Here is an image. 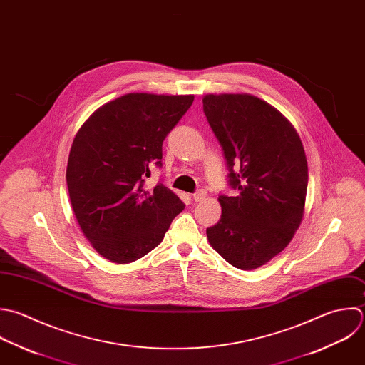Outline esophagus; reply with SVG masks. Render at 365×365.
Instances as JSON below:
<instances>
[{"label":"esophagus","mask_w":365,"mask_h":365,"mask_svg":"<svg viewBox=\"0 0 365 365\" xmlns=\"http://www.w3.org/2000/svg\"><path fill=\"white\" fill-rule=\"evenodd\" d=\"M206 197H207V192L203 190V189H199V190L193 195V200H195V202H202V200H205Z\"/></svg>","instance_id":"34e87169"}]
</instances>
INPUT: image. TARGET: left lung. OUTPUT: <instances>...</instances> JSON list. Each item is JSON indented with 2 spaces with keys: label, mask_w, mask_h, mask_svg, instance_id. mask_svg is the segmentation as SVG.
<instances>
[{
  "label": "left lung",
  "mask_w": 365,
  "mask_h": 365,
  "mask_svg": "<svg viewBox=\"0 0 365 365\" xmlns=\"http://www.w3.org/2000/svg\"><path fill=\"white\" fill-rule=\"evenodd\" d=\"M203 112L220 142L232 187L219 196L220 220L206 230L232 266L255 270L280 255L304 216L307 158L292 122L250 93H207Z\"/></svg>",
  "instance_id": "8db88e82"
}]
</instances>
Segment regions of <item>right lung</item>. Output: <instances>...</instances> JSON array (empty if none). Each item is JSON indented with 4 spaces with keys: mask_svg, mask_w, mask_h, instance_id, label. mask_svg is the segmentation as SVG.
<instances>
[{
    "mask_svg": "<svg viewBox=\"0 0 365 365\" xmlns=\"http://www.w3.org/2000/svg\"><path fill=\"white\" fill-rule=\"evenodd\" d=\"M193 95L125 93L99 106L78 129L66 185L76 222L92 247L116 264L132 263L165 237L185 203L170 189L143 186L162 143Z\"/></svg>",
    "mask_w": 365,
    "mask_h": 365,
    "instance_id": "1",
    "label": "right lung"
}]
</instances>
